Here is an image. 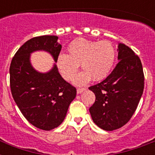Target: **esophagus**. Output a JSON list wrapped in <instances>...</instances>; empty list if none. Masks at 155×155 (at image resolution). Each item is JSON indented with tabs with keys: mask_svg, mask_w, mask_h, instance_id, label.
Instances as JSON below:
<instances>
[{
	"mask_svg": "<svg viewBox=\"0 0 155 155\" xmlns=\"http://www.w3.org/2000/svg\"><path fill=\"white\" fill-rule=\"evenodd\" d=\"M86 89H87L86 87H80V88H77V94H80V93L83 92Z\"/></svg>",
	"mask_w": 155,
	"mask_h": 155,
	"instance_id": "esophagus-1",
	"label": "esophagus"
}]
</instances>
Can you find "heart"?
Segmentation results:
<instances>
[{"mask_svg":"<svg viewBox=\"0 0 155 155\" xmlns=\"http://www.w3.org/2000/svg\"><path fill=\"white\" fill-rule=\"evenodd\" d=\"M68 52V54H58L57 67L63 79L71 81L81 64L84 71L75 80L78 85L84 84L92 79L94 81L104 80L110 74L117 57L115 47L109 41L94 42L79 38L69 44Z\"/></svg>","mask_w":155,"mask_h":155,"instance_id":"b5f03b06","label":"heart"}]
</instances>
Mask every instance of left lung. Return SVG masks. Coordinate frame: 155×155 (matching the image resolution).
Instances as JSON below:
<instances>
[{
    "mask_svg": "<svg viewBox=\"0 0 155 155\" xmlns=\"http://www.w3.org/2000/svg\"><path fill=\"white\" fill-rule=\"evenodd\" d=\"M118 60L108 77L89 87L96 96L90 114L95 124L107 131L117 130L130 120L144 89L139 57L126 45L119 43Z\"/></svg>",
    "mask_w": 155,
    "mask_h": 155,
    "instance_id": "left-lung-1",
    "label": "left lung"
}]
</instances>
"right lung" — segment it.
Instances as JSON below:
<instances>
[{"instance_id":"obj_1","label":"right lung","mask_w":155,"mask_h":155,"mask_svg":"<svg viewBox=\"0 0 155 155\" xmlns=\"http://www.w3.org/2000/svg\"><path fill=\"white\" fill-rule=\"evenodd\" d=\"M58 37L44 35L25 42L13 56L9 68L12 96L25 119L34 126L51 130L63 122L76 88L63 80L54 63L50 71L38 72L30 63V54L49 52L56 63L62 46Z\"/></svg>"}]
</instances>
